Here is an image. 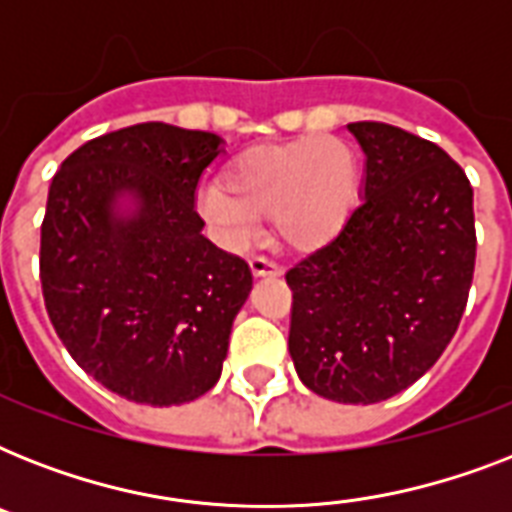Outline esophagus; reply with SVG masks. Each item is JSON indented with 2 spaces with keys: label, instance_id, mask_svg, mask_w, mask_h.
Masks as SVG:
<instances>
[{
  "label": "esophagus",
  "instance_id": "esophagus-1",
  "mask_svg": "<svg viewBox=\"0 0 512 512\" xmlns=\"http://www.w3.org/2000/svg\"><path fill=\"white\" fill-rule=\"evenodd\" d=\"M249 271L252 276H281V268L265 257H249Z\"/></svg>",
  "mask_w": 512,
  "mask_h": 512
}]
</instances>
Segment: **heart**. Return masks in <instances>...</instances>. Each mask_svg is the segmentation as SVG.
<instances>
[{"label": "heart", "instance_id": "obj_1", "mask_svg": "<svg viewBox=\"0 0 512 512\" xmlns=\"http://www.w3.org/2000/svg\"><path fill=\"white\" fill-rule=\"evenodd\" d=\"M356 199V164L329 135L249 151L223 183H207L199 212L228 244L252 236L257 220L271 217L276 244L313 252L335 239Z\"/></svg>", "mask_w": 512, "mask_h": 512}]
</instances>
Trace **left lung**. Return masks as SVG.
Here are the masks:
<instances>
[{"label":"left lung","instance_id":"obj_1","mask_svg":"<svg viewBox=\"0 0 512 512\" xmlns=\"http://www.w3.org/2000/svg\"><path fill=\"white\" fill-rule=\"evenodd\" d=\"M361 204L327 247L289 268V356L305 388L377 404L417 382L460 327L476 268L473 188L430 140L353 122Z\"/></svg>","mask_w":512,"mask_h":512}]
</instances>
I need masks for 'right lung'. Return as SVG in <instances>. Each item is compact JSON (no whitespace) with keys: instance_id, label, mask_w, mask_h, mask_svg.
<instances>
[{"instance_id":"1","label":"right lung","mask_w":512,"mask_h":512,"mask_svg":"<svg viewBox=\"0 0 512 512\" xmlns=\"http://www.w3.org/2000/svg\"><path fill=\"white\" fill-rule=\"evenodd\" d=\"M212 132L132 124L84 143L50 185L39 279L66 350L103 388L151 406L215 388L252 271L201 233Z\"/></svg>"}]
</instances>
